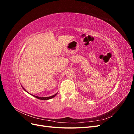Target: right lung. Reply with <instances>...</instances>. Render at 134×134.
Instances as JSON below:
<instances>
[{
  "mask_svg": "<svg viewBox=\"0 0 134 134\" xmlns=\"http://www.w3.org/2000/svg\"><path fill=\"white\" fill-rule=\"evenodd\" d=\"M22 88L24 90H25L26 92H27V91H26L25 89L22 86ZM27 93H29L28 92H27ZM29 94H31V95H32V96L35 97V98H37V99H41V100H48V99H51V98H54V97H55L56 95H57L58 93H56L55 94H54V95H53V96H50V97H38V96H35V95H33V94H30V93H29Z\"/></svg>",
  "mask_w": 134,
  "mask_h": 134,
  "instance_id": "1",
  "label": "right lung"
}]
</instances>
